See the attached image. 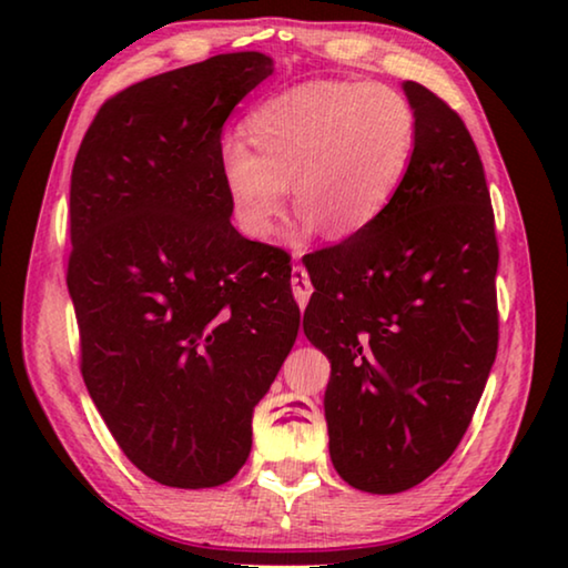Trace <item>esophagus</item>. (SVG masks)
Segmentation results:
<instances>
[{"label":"esophagus","mask_w":568,"mask_h":568,"mask_svg":"<svg viewBox=\"0 0 568 568\" xmlns=\"http://www.w3.org/2000/svg\"><path fill=\"white\" fill-rule=\"evenodd\" d=\"M291 287H293V295H295V303L305 307L307 301H311V293H313V285H311V277H307V271L303 265H293L291 271Z\"/></svg>","instance_id":"34e87169"}]
</instances>
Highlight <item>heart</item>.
Listing matches in <instances>:
<instances>
[{
	"label": "heart",
	"instance_id": "heart-1",
	"mask_svg": "<svg viewBox=\"0 0 568 568\" xmlns=\"http://www.w3.org/2000/svg\"><path fill=\"white\" fill-rule=\"evenodd\" d=\"M416 110L381 82L318 80L277 92L250 112L243 142L220 152V180L240 233L273 235L293 182L301 207L291 243L325 227L355 237L388 213L416 152Z\"/></svg>",
	"mask_w": 568,
	"mask_h": 568
}]
</instances>
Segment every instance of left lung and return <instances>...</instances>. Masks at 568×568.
<instances>
[{
  "label": "left lung",
  "mask_w": 568,
  "mask_h": 568,
  "mask_svg": "<svg viewBox=\"0 0 568 568\" xmlns=\"http://www.w3.org/2000/svg\"><path fill=\"white\" fill-rule=\"evenodd\" d=\"M416 152L365 233L307 255L303 331L331 361L325 420L345 484L400 494L464 438L498 348V245L484 165L464 120L418 82Z\"/></svg>",
  "instance_id": "1"
}]
</instances>
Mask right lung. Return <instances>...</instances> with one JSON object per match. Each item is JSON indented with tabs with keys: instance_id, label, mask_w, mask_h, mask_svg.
I'll return each instance as SVG.
<instances>
[{
	"instance_id": "obj_1",
	"label": "right lung",
	"mask_w": 568,
	"mask_h": 568,
	"mask_svg": "<svg viewBox=\"0 0 568 568\" xmlns=\"http://www.w3.org/2000/svg\"><path fill=\"white\" fill-rule=\"evenodd\" d=\"M273 74L230 52L150 77L100 108L74 158L67 287L82 378L142 474L172 488L233 478L253 408L301 311L281 250L230 225L223 124Z\"/></svg>"
}]
</instances>
